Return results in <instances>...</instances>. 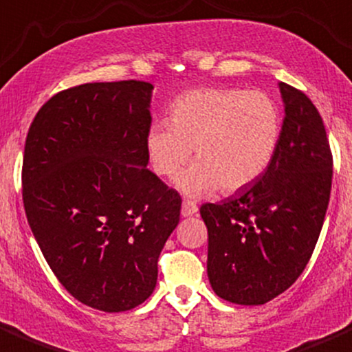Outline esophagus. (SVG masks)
Returning a JSON list of instances; mask_svg holds the SVG:
<instances>
[{
    "mask_svg": "<svg viewBox=\"0 0 352 352\" xmlns=\"http://www.w3.org/2000/svg\"><path fill=\"white\" fill-rule=\"evenodd\" d=\"M197 213V206L192 201H184L182 203V217H192Z\"/></svg>",
    "mask_w": 352,
    "mask_h": 352,
    "instance_id": "34e87169",
    "label": "esophagus"
}]
</instances>
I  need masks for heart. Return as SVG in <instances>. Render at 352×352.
Instances as JSON below:
<instances>
[{"label": "heart", "mask_w": 352, "mask_h": 352, "mask_svg": "<svg viewBox=\"0 0 352 352\" xmlns=\"http://www.w3.org/2000/svg\"><path fill=\"white\" fill-rule=\"evenodd\" d=\"M282 135V110L274 96L239 87H199L175 98L168 122H155L146 134L153 172L192 197L218 187L230 194L251 186L270 166Z\"/></svg>", "instance_id": "heart-1"}]
</instances>
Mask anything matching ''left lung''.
<instances>
[{"mask_svg": "<svg viewBox=\"0 0 352 352\" xmlns=\"http://www.w3.org/2000/svg\"><path fill=\"white\" fill-rule=\"evenodd\" d=\"M278 87L285 117L270 166L235 196L199 210L210 284L235 305H265L298 280L329 208L333 162L322 117L305 93Z\"/></svg>", "mask_w": 352, "mask_h": 352, "instance_id": "obj_1", "label": "left lung"}]
</instances>
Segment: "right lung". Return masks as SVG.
<instances>
[{"mask_svg": "<svg viewBox=\"0 0 352 352\" xmlns=\"http://www.w3.org/2000/svg\"><path fill=\"white\" fill-rule=\"evenodd\" d=\"M151 94L142 80L75 85L43 104L25 139L30 230L60 284L100 311L153 294L180 220L179 192L148 168Z\"/></svg>", "mask_w": 352, "mask_h": 352, "instance_id": "add662e5", "label": "right lung"}]
</instances>
